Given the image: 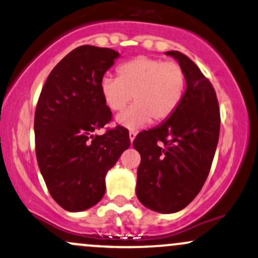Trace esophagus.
Returning <instances> with one entry per match:
<instances>
[{
  "mask_svg": "<svg viewBox=\"0 0 258 258\" xmlns=\"http://www.w3.org/2000/svg\"><path fill=\"white\" fill-rule=\"evenodd\" d=\"M136 136H137V132L133 131V130H132V131H130V141H131V142L135 141Z\"/></svg>",
  "mask_w": 258,
  "mask_h": 258,
  "instance_id": "esophagus-1",
  "label": "esophagus"
}]
</instances>
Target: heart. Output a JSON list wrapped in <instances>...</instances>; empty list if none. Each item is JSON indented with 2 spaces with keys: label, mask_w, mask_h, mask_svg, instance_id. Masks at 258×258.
I'll list each match as a JSON object with an SVG mask.
<instances>
[{
  "label": "heart",
  "mask_w": 258,
  "mask_h": 258,
  "mask_svg": "<svg viewBox=\"0 0 258 258\" xmlns=\"http://www.w3.org/2000/svg\"><path fill=\"white\" fill-rule=\"evenodd\" d=\"M117 76L100 80V93L111 111L122 110L116 121L128 128H138L152 119L167 120L178 108L185 88V74L176 61L139 55L121 64Z\"/></svg>",
  "instance_id": "1"
}]
</instances>
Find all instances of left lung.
<instances>
[{"mask_svg":"<svg viewBox=\"0 0 258 258\" xmlns=\"http://www.w3.org/2000/svg\"><path fill=\"white\" fill-rule=\"evenodd\" d=\"M166 54L185 74V93L162 125L138 133L133 148L141 154L138 200L153 211L173 214L194 200L209 176L221 115L214 86L194 61L177 51Z\"/></svg>","mask_w":258,"mask_h":258,"instance_id":"obj_1","label":"left lung"}]
</instances>
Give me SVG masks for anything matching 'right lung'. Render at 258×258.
Wrapping results in <instances>:
<instances>
[{
    "label": "right lung",
    "instance_id": "add662e5",
    "mask_svg": "<svg viewBox=\"0 0 258 258\" xmlns=\"http://www.w3.org/2000/svg\"><path fill=\"white\" fill-rule=\"evenodd\" d=\"M119 53L80 46L47 78L35 110L37 164L51 197L70 212L90 209L105 193V174L130 147L123 127L93 136L111 119L100 80Z\"/></svg>",
    "mask_w": 258,
    "mask_h": 258
}]
</instances>
